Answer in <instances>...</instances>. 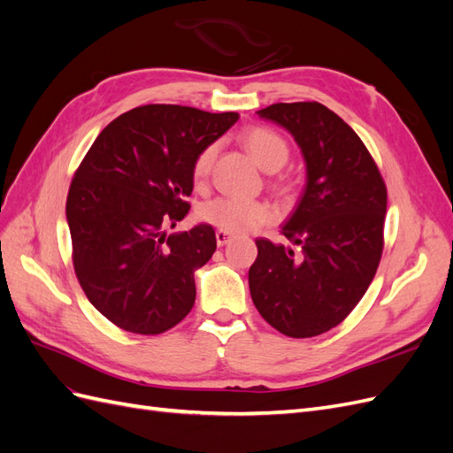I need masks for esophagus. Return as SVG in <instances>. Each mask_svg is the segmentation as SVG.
<instances>
[{"mask_svg":"<svg viewBox=\"0 0 453 453\" xmlns=\"http://www.w3.org/2000/svg\"><path fill=\"white\" fill-rule=\"evenodd\" d=\"M232 238H234V234H230V232H226V230H217L215 232L217 245H226Z\"/></svg>","mask_w":453,"mask_h":453,"instance_id":"1","label":"esophagus"}]
</instances>
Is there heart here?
Here are the masks:
<instances>
[{"label":"heart","instance_id":"obj_1","mask_svg":"<svg viewBox=\"0 0 453 453\" xmlns=\"http://www.w3.org/2000/svg\"><path fill=\"white\" fill-rule=\"evenodd\" d=\"M243 143L248 147L257 164L266 172H276L289 160V145L278 132L270 128H251L245 132ZM217 155V143L203 147L195 164L193 177L196 183H202L208 177L211 164ZM200 219L217 228L234 232H250L266 225L272 219V208L263 200H242L234 196H217L200 205Z\"/></svg>","mask_w":453,"mask_h":453}]
</instances>
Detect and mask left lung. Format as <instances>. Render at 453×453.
<instances>
[{"label":"left lung","instance_id":"1","mask_svg":"<svg viewBox=\"0 0 453 453\" xmlns=\"http://www.w3.org/2000/svg\"><path fill=\"white\" fill-rule=\"evenodd\" d=\"M257 113L293 135L306 187L281 228L291 245L255 240L251 298L281 334L318 336L344 321L374 280L388 188L359 135L328 107L272 104Z\"/></svg>","mask_w":453,"mask_h":453}]
</instances>
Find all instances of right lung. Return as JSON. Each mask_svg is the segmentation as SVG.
<instances>
[{
    "instance_id": "obj_1",
    "label": "right lung",
    "mask_w": 453,
    "mask_h": 453,
    "mask_svg": "<svg viewBox=\"0 0 453 453\" xmlns=\"http://www.w3.org/2000/svg\"><path fill=\"white\" fill-rule=\"evenodd\" d=\"M238 119L135 107L109 122L77 168L65 202L73 268L90 304L122 331L160 334L193 310L195 272L215 253V230L166 228L190 210L198 153Z\"/></svg>"
}]
</instances>
